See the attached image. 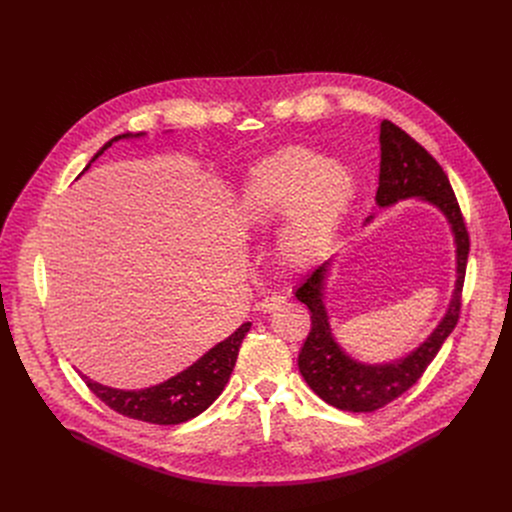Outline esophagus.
Returning a JSON list of instances; mask_svg holds the SVG:
<instances>
[{
    "label": "esophagus",
    "instance_id": "esophagus-1",
    "mask_svg": "<svg viewBox=\"0 0 512 512\" xmlns=\"http://www.w3.org/2000/svg\"><path fill=\"white\" fill-rule=\"evenodd\" d=\"M283 304H285V298H283V296L271 294V296H265V298L261 300L259 310H261V312H265V314H269V312L277 310V308H279V306H283Z\"/></svg>",
    "mask_w": 512,
    "mask_h": 512
}]
</instances>
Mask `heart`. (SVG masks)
Listing matches in <instances>:
<instances>
[{
    "mask_svg": "<svg viewBox=\"0 0 512 512\" xmlns=\"http://www.w3.org/2000/svg\"><path fill=\"white\" fill-rule=\"evenodd\" d=\"M356 194V176L340 160L289 145L249 168L235 202L239 223L261 231L283 216L279 257L289 265L312 261L334 237Z\"/></svg>",
    "mask_w": 512,
    "mask_h": 512,
    "instance_id": "heart-1",
    "label": "heart"
}]
</instances>
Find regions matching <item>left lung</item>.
Segmentation results:
<instances>
[{"label":"left lung","mask_w":512,"mask_h":512,"mask_svg":"<svg viewBox=\"0 0 512 512\" xmlns=\"http://www.w3.org/2000/svg\"><path fill=\"white\" fill-rule=\"evenodd\" d=\"M379 141L381 172L375 196L377 206L389 208L399 200L421 198L446 216L456 245V287L446 316L417 348L397 360L367 364L346 354L330 328L324 289L334 257L318 265L298 285L296 298L306 304L312 314V328L298 356L300 373L322 401L354 413H369L385 407L413 387L425 373L429 362L440 352L442 344L458 324L470 251L464 218L442 166L411 135L391 121L381 123ZM371 221L373 216L367 218V223Z\"/></svg>","instance_id":"8db88e82"}]
</instances>
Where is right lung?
<instances>
[{"label":"right lung","mask_w":512,"mask_h":512,"mask_svg":"<svg viewBox=\"0 0 512 512\" xmlns=\"http://www.w3.org/2000/svg\"><path fill=\"white\" fill-rule=\"evenodd\" d=\"M143 135L145 133L115 135L93 156L91 162H95L107 148H111L115 141L143 137ZM89 166L85 170H89ZM249 328H251V322H245L229 338L214 344L206 354H202L196 362H192L188 369L148 389L123 391V389H113V387L95 383L87 375H81V377L85 379L87 387L105 405H109L113 411L125 417L156 423V425H178L200 415L204 409H208L216 401L218 395L223 393L235 369L239 348Z\"/></svg>","instance_id":"right-lung-1"}]
</instances>
